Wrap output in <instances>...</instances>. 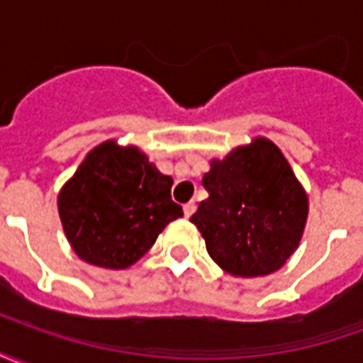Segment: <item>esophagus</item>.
I'll return each instance as SVG.
<instances>
[{"label":"esophagus","instance_id":"1","mask_svg":"<svg viewBox=\"0 0 363 363\" xmlns=\"http://www.w3.org/2000/svg\"><path fill=\"white\" fill-rule=\"evenodd\" d=\"M182 212H184V216H186V218H190L192 213L196 212V204H194V202H189V204H184V206H182Z\"/></svg>","mask_w":363,"mask_h":363}]
</instances>
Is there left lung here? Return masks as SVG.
<instances>
[{
    "instance_id": "8db88e82",
    "label": "left lung",
    "mask_w": 363,
    "mask_h": 363,
    "mask_svg": "<svg viewBox=\"0 0 363 363\" xmlns=\"http://www.w3.org/2000/svg\"><path fill=\"white\" fill-rule=\"evenodd\" d=\"M202 184L208 198L190 221L212 260L243 278L286 264L303 235L307 194L281 151L267 138L213 159Z\"/></svg>"
}]
</instances>
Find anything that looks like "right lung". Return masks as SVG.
I'll use <instances>...</instances> for the list:
<instances>
[{
	"label": "right lung",
	"instance_id": "add662e5",
	"mask_svg": "<svg viewBox=\"0 0 363 363\" xmlns=\"http://www.w3.org/2000/svg\"><path fill=\"white\" fill-rule=\"evenodd\" d=\"M173 179L145 153L108 142L87 153L60 190L58 212L75 255L93 267L122 270L150 251L182 208L171 198Z\"/></svg>",
	"mask_w": 363,
	"mask_h": 363
}]
</instances>
